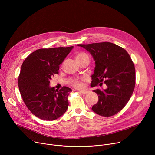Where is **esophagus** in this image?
Returning a JSON list of instances; mask_svg holds the SVG:
<instances>
[{
  "label": "esophagus",
  "mask_w": 155,
  "mask_h": 155,
  "mask_svg": "<svg viewBox=\"0 0 155 155\" xmlns=\"http://www.w3.org/2000/svg\"><path fill=\"white\" fill-rule=\"evenodd\" d=\"M78 92H79L80 94H87L88 92V91H78Z\"/></svg>",
  "instance_id": "1"
}]
</instances>
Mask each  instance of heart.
Here are the masks:
<instances>
[{"mask_svg": "<svg viewBox=\"0 0 155 155\" xmlns=\"http://www.w3.org/2000/svg\"><path fill=\"white\" fill-rule=\"evenodd\" d=\"M85 55H87V54L84 53H79L78 54H77L76 56V58H79V57H81V56H85ZM72 85L74 87L77 88H82L84 87V84H83L82 81L78 80H75L73 81V82H72Z\"/></svg>", "mask_w": 155, "mask_h": 155, "instance_id": "1", "label": "heart"}]
</instances>
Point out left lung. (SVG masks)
I'll return each mask as SVG.
<instances>
[{"label":"left lung","instance_id":"left-lung-1","mask_svg":"<svg viewBox=\"0 0 155 155\" xmlns=\"http://www.w3.org/2000/svg\"><path fill=\"white\" fill-rule=\"evenodd\" d=\"M77 46L85 48L95 61L91 87L102 82L107 87L93 91L99 101L92 110L104 117L115 115L125 107L134 89L135 68L131 57L124 48L109 42Z\"/></svg>","mask_w":155,"mask_h":155}]
</instances>
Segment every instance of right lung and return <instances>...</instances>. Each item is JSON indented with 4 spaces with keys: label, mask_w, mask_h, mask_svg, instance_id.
Returning a JSON list of instances; mask_svg holds the SVG:
<instances>
[{
    "label": "right lung",
    "mask_w": 155,
    "mask_h": 155,
    "mask_svg": "<svg viewBox=\"0 0 155 155\" xmlns=\"http://www.w3.org/2000/svg\"><path fill=\"white\" fill-rule=\"evenodd\" d=\"M73 48L39 49L30 54L22 64L18 78L21 95L28 109L41 119L54 120L68 107V95L71 89L63 87L60 91L55 90L50 83Z\"/></svg>",
    "instance_id": "obj_1"
}]
</instances>
